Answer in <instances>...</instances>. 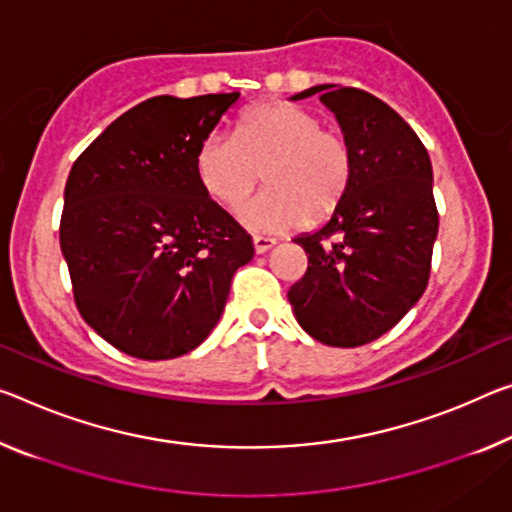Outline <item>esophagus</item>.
<instances>
[{
    "label": "esophagus",
    "instance_id": "34e87169",
    "mask_svg": "<svg viewBox=\"0 0 512 512\" xmlns=\"http://www.w3.org/2000/svg\"><path fill=\"white\" fill-rule=\"evenodd\" d=\"M274 245H277V240L274 238H267V235H254L256 254H265V251H270Z\"/></svg>",
    "mask_w": 512,
    "mask_h": 512
}]
</instances>
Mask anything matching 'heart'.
Listing matches in <instances>:
<instances>
[{
	"label": "heart",
	"mask_w": 512,
	"mask_h": 512,
	"mask_svg": "<svg viewBox=\"0 0 512 512\" xmlns=\"http://www.w3.org/2000/svg\"><path fill=\"white\" fill-rule=\"evenodd\" d=\"M196 180L217 206L235 210L265 176L267 190L240 210V224L279 235L334 215L350 190L355 153L341 130L295 102H261L235 132H212L194 157Z\"/></svg>",
	"instance_id": "heart-1"
}]
</instances>
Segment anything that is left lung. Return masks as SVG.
<instances>
[{
    "label": "left lung",
    "instance_id": "8db88e82",
    "mask_svg": "<svg viewBox=\"0 0 512 512\" xmlns=\"http://www.w3.org/2000/svg\"><path fill=\"white\" fill-rule=\"evenodd\" d=\"M355 153L350 190L320 231L295 238L309 258L288 290L297 322L334 348L380 338L419 302L430 279L439 212L423 141L403 116L355 86L320 84Z\"/></svg>",
    "mask_w": 512,
    "mask_h": 512
}]
</instances>
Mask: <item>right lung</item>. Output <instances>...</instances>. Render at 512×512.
Returning <instances> with one entry per match:
<instances>
[{"mask_svg":"<svg viewBox=\"0 0 512 512\" xmlns=\"http://www.w3.org/2000/svg\"><path fill=\"white\" fill-rule=\"evenodd\" d=\"M240 93L155 96L121 114L70 169L59 242L77 311L137 359L206 341L254 245L196 180V148Z\"/></svg>","mask_w":512,"mask_h":512,"instance_id":"add662e5","label":"right lung"}]
</instances>
